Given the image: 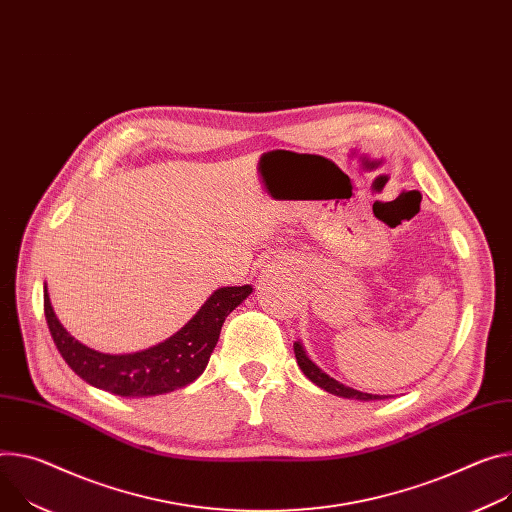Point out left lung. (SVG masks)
Masks as SVG:
<instances>
[{"label":"left lung","mask_w":512,"mask_h":512,"mask_svg":"<svg viewBox=\"0 0 512 512\" xmlns=\"http://www.w3.org/2000/svg\"><path fill=\"white\" fill-rule=\"evenodd\" d=\"M294 353H296V361L300 365V369L304 371V376L314 382L318 388L327 390L335 396H343V398H353V400H382V396H376V394H367V392H359V390H353V388H347L343 384H339L337 380L329 378L327 374H324L322 369H318L304 353V349L300 347V343H294Z\"/></svg>","instance_id":"8db88e82"}]
</instances>
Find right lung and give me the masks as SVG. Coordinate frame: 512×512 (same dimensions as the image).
<instances>
[{
  "label": "right lung",
  "instance_id": "right-lung-1",
  "mask_svg": "<svg viewBox=\"0 0 512 512\" xmlns=\"http://www.w3.org/2000/svg\"><path fill=\"white\" fill-rule=\"evenodd\" d=\"M251 292V286L216 290L173 337L128 355L100 353L75 341L57 320L46 288L44 316L59 353L81 380L116 396L143 398L173 392L200 378L218 343L226 316Z\"/></svg>",
  "mask_w": 512,
  "mask_h": 512
}]
</instances>
